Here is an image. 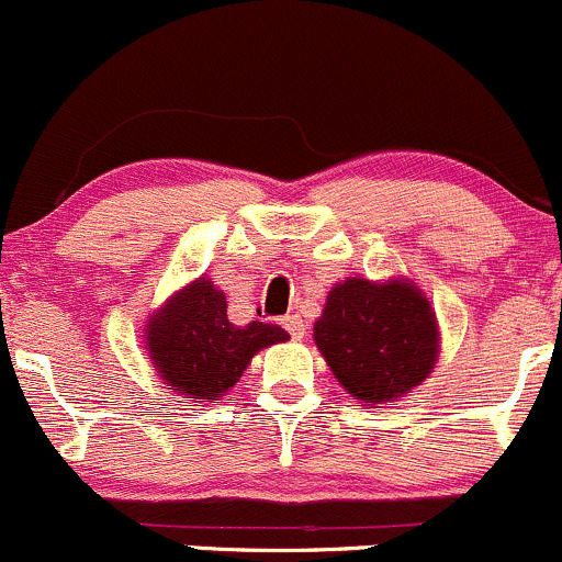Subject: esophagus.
<instances>
[{
  "label": "esophagus",
  "instance_id": "34e87169",
  "mask_svg": "<svg viewBox=\"0 0 562 562\" xmlns=\"http://www.w3.org/2000/svg\"><path fill=\"white\" fill-rule=\"evenodd\" d=\"M281 327L286 329V333L292 335L294 340H300V338H303V335H305V322L300 319L297 314H286V316H283V319H281Z\"/></svg>",
  "mask_w": 562,
  "mask_h": 562
}]
</instances>
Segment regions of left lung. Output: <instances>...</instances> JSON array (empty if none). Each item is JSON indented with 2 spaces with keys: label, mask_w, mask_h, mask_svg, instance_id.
I'll use <instances>...</instances> for the list:
<instances>
[{
  "label": "left lung",
  "mask_w": 562,
  "mask_h": 562,
  "mask_svg": "<svg viewBox=\"0 0 562 562\" xmlns=\"http://www.w3.org/2000/svg\"><path fill=\"white\" fill-rule=\"evenodd\" d=\"M314 340L355 401L390 403L427 379L438 357L430 303L411 283L349 279L329 292Z\"/></svg>",
  "instance_id": "1"
}]
</instances>
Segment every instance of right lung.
Masks as SVG:
<instances>
[{
    "mask_svg": "<svg viewBox=\"0 0 562 562\" xmlns=\"http://www.w3.org/2000/svg\"><path fill=\"white\" fill-rule=\"evenodd\" d=\"M289 335L276 324L251 322L235 327L227 319V300L213 281L200 279L178 292L148 322L146 344L156 373L167 386L196 401H216L238 384L259 349Z\"/></svg>",
    "mask_w": 562,
    "mask_h": 562,
    "instance_id": "right-lung-1",
    "label": "right lung"
}]
</instances>
